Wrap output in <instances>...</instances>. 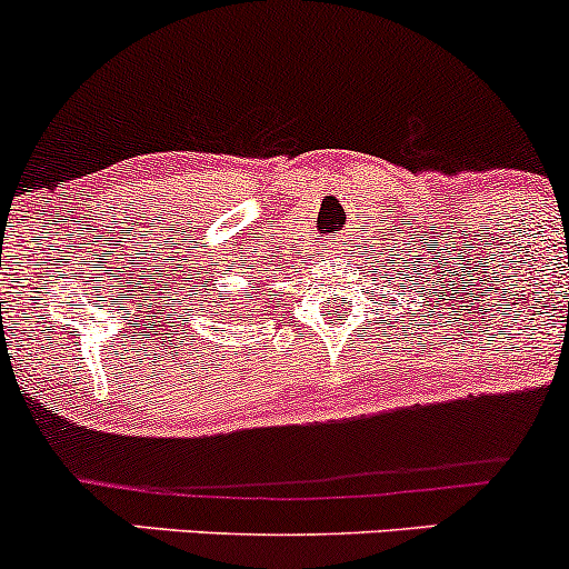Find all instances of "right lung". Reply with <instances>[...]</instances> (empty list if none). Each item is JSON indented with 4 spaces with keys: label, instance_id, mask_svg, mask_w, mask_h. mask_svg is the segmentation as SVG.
Masks as SVG:
<instances>
[{
    "label": "right lung",
    "instance_id": "add662e5",
    "mask_svg": "<svg viewBox=\"0 0 569 569\" xmlns=\"http://www.w3.org/2000/svg\"><path fill=\"white\" fill-rule=\"evenodd\" d=\"M232 299H223L221 305H218V318H232Z\"/></svg>",
    "mask_w": 569,
    "mask_h": 569
}]
</instances>
